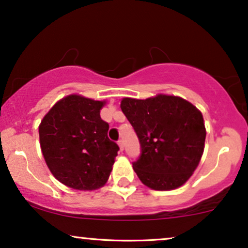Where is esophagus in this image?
Listing matches in <instances>:
<instances>
[{"label": "esophagus", "instance_id": "1", "mask_svg": "<svg viewBox=\"0 0 248 248\" xmlns=\"http://www.w3.org/2000/svg\"><path fill=\"white\" fill-rule=\"evenodd\" d=\"M118 146H119V149H121V151H124V141L123 140H118Z\"/></svg>", "mask_w": 248, "mask_h": 248}]
</instances>
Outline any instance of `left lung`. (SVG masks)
I'll return each mask as SVG.
<instances>
[{"mask_svg":"<svg viewBox=\"0 0 248 248\" xmlns=\"http://www.w3.org/2000/svg\"><path fill=\"white\" fill-rule=\"evenodd\" d=\"M121 108L141 145L133 170L142 184L155 191L184 185L203 154L206 127L200 110L183 97L167 94L145 100L123 97Z\"/></svg>","mask_w":248,"mask_h":248,"instance_id":"left-lung-1","label":"left lung"}]
</instances>
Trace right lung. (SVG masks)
Instances as JSON below:
<instances>
[{
	"label": "right lung",
	"mask_w": 248,
	"mask_h": 248,
	"mask_svg": "<svg viewBox=\"0 0 248 248\" xmlns=\"http://www.w3.org/2000/svg\"><path fill=\"white\" fill-rule=\"evenodd\" d=\"M105 105L70 94L57 101L39 125L46 164L68 187L93 191L108 182L119 147L108 138L109 125L100 117Z\"/></svg>",
	"instance_id": "obj_1"
}]
</instances>
